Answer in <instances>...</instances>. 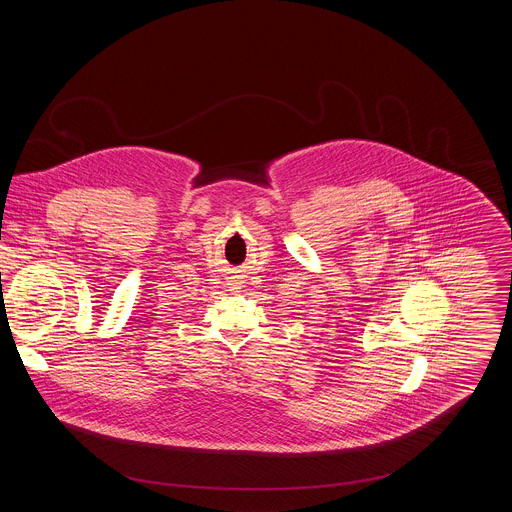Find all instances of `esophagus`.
Wrapping results in <instances>:
<instances>
[{"instance_id":"esophagus-1","label":"esophagus","mask_w":512,"mask_h":512,"mask_svg":"<svg viewBox=\"0 0 512 512\" xmlns=\"http://www.w3.org/2000/svg\"><path fill=\"white\" fill-rule=\"evenodd\" d=\"M240 284H242V282H240V280H238L236 276H232V278H230V284H228V286H230L232 290H240Z\"/></svg>"}]
</instances>
